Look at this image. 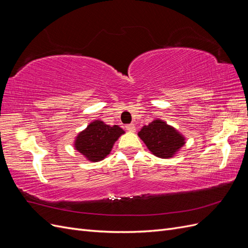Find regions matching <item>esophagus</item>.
I'll return each mask as SVG.
<instances>
[{"label":"esophagus","instance_id":"1","mask_svg":"<svg viewBox=\"0 0 248 248\" xmlns=\"http://www.w3.org/2000/svg\"><path fill=\"white\" fill-rule=\"evenodd\" d=\"M126 129L128 130L129 132H136V125H134V124L126 125Z\"/></svg>","mask_w":248,"mask_h":248}]
</instances>
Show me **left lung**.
I'll return each instance as SVG.
<instances>
[{
    "label": "left lung",
    "instance_id": "1",
    "mask_svg": "<svg viewBox=\"0 0 248 248\" xmlns=\"http://www.w3.org/2000/svg\"><path fill=\"white\" fill-rule=\"evenodd\" d=\"M138 136L150 152L163 159L176 156L186 142L181 132L159 118H155L151 123L142 126Z\"/></svg>",
    "mask_w": 248,
    "mask_h": 248
}]
</instances>
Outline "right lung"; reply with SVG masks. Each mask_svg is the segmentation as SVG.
I'll return each mask as SVG.
<instances>
[{"mask_svg": "<svg viewBox=\"0 0 248 248\" xmlns=\"http://www.w3.org/2000/svg\"><path fill=\"white\" fill-rule=\"evenodd\" d=\"M125 131L118 125L110 126L101 120H94L78 133L73 147L91 162L103 160L110 153L118 139Z\"/></svg>", "mask_w": 248, "mask_h": 248, "instance_id": "right-lung-1", "label": "right lung"}]
</instances>
